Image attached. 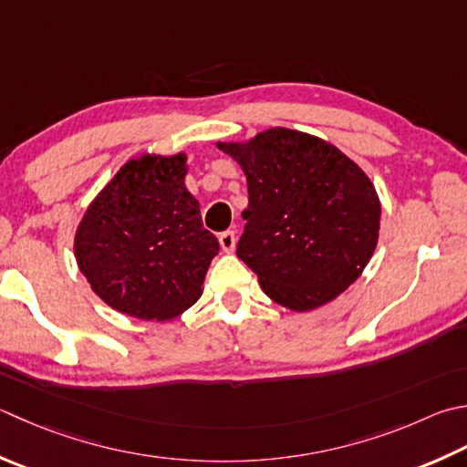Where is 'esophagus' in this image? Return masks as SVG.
Masks as SVG:
<instances>
[{
	"instance_id": "1",
	"label": "esophagus",
	"mask_w": 467,
	"mask_h": 467,
	"mask_svg": "<svg viewBox=\"0 0 467 467\" xmlns=\"http://www.w3.org/2000/svg\"><path fill=\"white\" fill-rule=\"evenodd\" d=\"M218 243H221V249L224 253H233L234 251V244H236L234 233L233 231H224L221 236H218Z\"/></svg>"
}]
</instances>
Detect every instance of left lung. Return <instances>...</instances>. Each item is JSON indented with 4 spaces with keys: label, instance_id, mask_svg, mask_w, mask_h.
Masks as SVG:
<instances>
[{
    "label": "left lung",
    "instance_id": "8db88e82",
    "mask_svg": "<svg viewBox=\"0 0 467 467\" xmlns=\"http://www.w3.org/2000/svg\"><path fill=\"white\" fill-rule=\"evenodd\" d=\"M246 176L249 206L236 254L275 304L306 314L362 275L380 231L377 188L322 137L271 127L218 141Z\"/></svg>",
    "mask_w": 467,
    "mask_h": 467
}]
</instances>
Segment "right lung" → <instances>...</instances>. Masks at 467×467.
<instances>
[{"label":"right lung","mask_w":467,"mask_h":467,"mask_svg":"<svg viewBox=\"0 0 467 467\" xmlns=\"http://www.w3.org/2000/svg\"><path fill=\"white\" fill-rule=\"evenodd\" d=\"M188 155L137 153L82 214L75 257L115 312L166 322L202 296L218 241L186 188Z\"/></svg>","instance_id":"obj_1"}]
</instances>
